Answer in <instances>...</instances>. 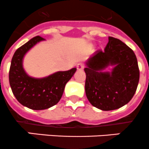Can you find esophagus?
Here are the masks:
<instances>
[{"instance_id":"1","label":"esophagus","mask_w":149,"mask_h":149,"mask_svg":"<svg viewBox=\"0 0 149 149\" xmlns=\"http://www.w3.org/2000/svg\"><path fill=\"white\" fill-rule=\"evenodd\" d=\"M77 69L78 70H82L84 69V65L82 63H79V64H77Z\"/></svg>"}]
</instances>
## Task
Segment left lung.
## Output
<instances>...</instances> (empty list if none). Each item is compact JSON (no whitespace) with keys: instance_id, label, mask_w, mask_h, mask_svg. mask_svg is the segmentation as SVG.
Here are the masks:
<instances>
[{"instance_id":"left-lung-1","label":"left lung","mask_w":149,"mask_h":149,"mask_svg":"<svg viewBox=\"0 0 149 149\" xmlns=\"http://www.w3.org/2000/svg\"><path fill=\"white\" fill-rule=\"evenodd\" d=\"M85 94L93 107L102 111L117 109L133 97L140 73L133 51L117 38L109 37L104 51L85 61ZM112 66L111 71H106Z\"/></svg>"}]
</instances>
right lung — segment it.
I'll return each mask as SVG.
<instances>
[{
	"label": "right lung",
	"mask_w": 149,
	"mask_h": 149,
	"mask_svg": "<svg viewBox=\"0 0 149 149\" xmlns=\"http://www.w3.org/2000/svg\"><path fill=\"white\" fill-rule=\"evenodd\" d=\"M44 38L36 36L19 48L11 59L9 83L17 101L32 110H43L56 105L61 99L66 84L72 77L76 68L68 71H58L44 77L29 76L23 67L26 53Z\"/></svg>",
	"instance_id": "1"
}]
</instances>
